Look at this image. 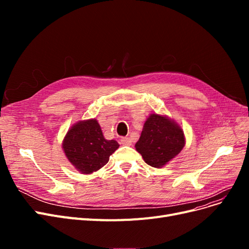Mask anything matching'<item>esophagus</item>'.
Here are the masks:
<instances>
[{
    "mask_svg": "<svg viewBox=\"0 0 249 249\" xmlns=\"http://www.w3.org/2000/svg\"><path fill=\"white\" fill-rule=\"evenodd\" d=\"M120 142H122L123 145L130 146L132 144V139L130 137H123L122 139H120Z\"/></svg>",
    "mask_w": 249,
    "mask_h": 249,
    "instance_id": "1",
    "label": "esophagus"
}]
</instances>
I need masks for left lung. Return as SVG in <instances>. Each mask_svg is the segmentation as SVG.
Instances as JSON below:
<instances>
[{
	"label": "left lung",
	"instance_id": "8db88e82",
	"mask_svg": "<svg viewBox=\"0 0 249 249\" xmlns=\"http://www.w3.org/2000/svg\"><path fill=\"white\" fill-rule=\"evenodd\" d=\"M185 146L184 132L167 116L150 114L143 125L135 147L143 160L152 167L160 168L178 156Z\"/></svg>",
	"mask_w": 249,
	"mask_h": 249
}]
</instances>
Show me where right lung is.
<instances>
[{
	"instance_id": "obj_1",
	"label": "right lung",
	"mask_w": 249,
	"mask_h": 249,
	"mask_svg": "<svg viewBox=\"0 0 249 249\" xmlns=\"http://www.w3.org/2000/svg\"><path fill=\"white\" fill-rule=\"evenodd\" d=\"M62 147L74 168L90 175L108 163L119 144L115 140L105 139L101 125L92 118L74 124L65 135Z\"/></svg>"
}]
</instances>
